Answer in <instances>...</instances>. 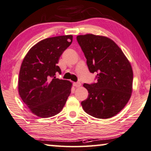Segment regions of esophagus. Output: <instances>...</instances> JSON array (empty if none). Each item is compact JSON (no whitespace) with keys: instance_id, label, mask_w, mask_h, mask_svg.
Instances as JSON below:
<instances>
[{"instance_id":"1","label":"esophagus","mask_w":151,"mask_h":151,"mask_svg":"<svg viewBox=\"0 0 151 151\" xmlns=\"http://www.w3.org/2000/svg\"><path fill=\"white\" fill-rule=\"evenodd\" d=\"M73 85L75 86L76 87H79L81 86V83L79 82H76V83H73Z\"/></svg>"}]
</instances>
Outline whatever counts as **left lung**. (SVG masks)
Returning a JSON list of instances; mask_svg holds the SVG:
<instances>
[{
  "instance_id": "1",
  "label": "left lung",
  "mask_w": 151,
  "mask_h": 151,
  "mask_svg": "<svg viewBox=\"0 0 151 151\" xmlns=\"http://www.w3.org/2000/svg\"><path fill=\"white\" fill-rule=\"evenodd\" d=\"M88 70L97 73L96 83L86 84L88 95L81 102L86 113L97 118L116 116L128 102L132 91L133 72L125 55L113 40L101 35L76 37Z\"/></svg>"
}]
</instances>
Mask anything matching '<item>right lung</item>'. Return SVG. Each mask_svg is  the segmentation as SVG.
<instances>
[{
	"label": "right lung",
	"mask_w": 151,
	"mask_h": 151,
	"mask_svg": "<svg viewBox=\"0 0 151 151\" xmlns=\"http://www.w3.org/2000/svg\"><path fill=\"white\" fill-rule=\"evenodd\" d=\"M73 42V35L44 39L33 45L21 64L19 93L33 114L50 118L60 113L70 94L72 83L56 78L57 65L63 52Z\"/></svg>",
	"instance_id": "obj_1"
}]
</instances>
